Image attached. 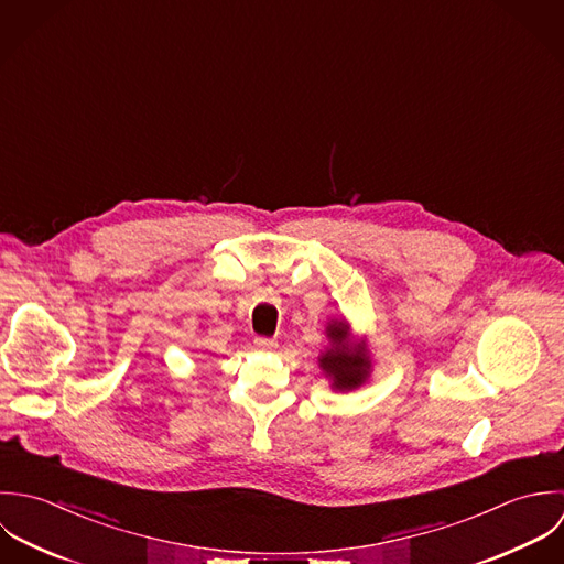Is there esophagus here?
I'll return each instance as SVG.
<instances>
[{"mask_svg": "<svg viewBox=\"0 0 564 564\" xmlns=\"http://www.w3.org/2000/svg\"><path fill=\"white\" fill-rule=\"evenodd\" d=\"M254 346H257L259 350H272V348L276 346V341L270 338H254Z\"/></svg>", "mask_w": 564, "mask_h": 564, "instance_id": "esophagus-1", "label": "esophagus"}]
</instances>
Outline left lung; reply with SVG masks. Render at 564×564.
Returning a JSON list of instances; mask_svg holds the SVG:
<instances>
[{"instance_id": "8db88e82", "label": "left lung", "mask_w": 564, "mask_h": 564, "mask_svg": "<svg viewBox=\"0 0 564 564\" xmlns=\"http://www.w3.org/2000/svg\"><path fill=\"white\" fill-rule=\"evenodd\" d=\"M329 346L318 355V366L323 375L332 381L338 392H350L364 386L372 372V359L368 341L352 338V329L344 318L327 323Z\"/></svg>"}]
</instances>
